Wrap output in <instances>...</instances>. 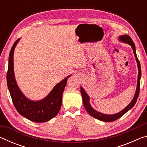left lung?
I'll use <instances>...</instances> for the list:
<instances>
[{
	"instance_id": "left-lung-1",
	"label": "left lung",
	"mask_w": 147,
	"mask_h": 147,
	"mask_svg": "<svg viewBox=\"0 0 147 147\" xmlns=\"http://www.w3.org/2000/svg\"><path fill=\"white\" fill-rule=\"evenodd\" d=\"M118 39L120 41L123 42V43L128 44L129 45L131 46V49L133 50L134 56H135L136 60L137 62V65H138V82H137L136 91L135 94H134V98L131 101V102L125 108H124L123 110L119 111V112L117 113L108 115V114H104V113L99 112V111L95 110L94 108H92V106L90 104V102H89L90 98H89V95L87 94L86 91L84 90V89L82 88V87H80L81 94H82V96L83 103L87 111H88L89 115H91L92 117H94L95 119H97L98 120L102 121L111 122V121H115L119 118H120L121 117L123 116L124 114L127 112L128 110H130V109L132 108L135 105V104L136 103L137 100H138V98L139 94V90H140V80H141V69L140 63H139V59L138 58V57H137L135 44H134L132 39H131L130 37L126 34L120 36L119 37Z\"/></svg>"
}]
</instances>
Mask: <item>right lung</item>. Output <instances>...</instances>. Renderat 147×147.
Wrapping results in <instances>:
<instances>
[{
    "label": "right lung",
    "mask_w": 147,
    "mask_h": 147,
    "mask_svg": "<svg viewBox=\"0 0 147 147\" xmlns=\"http://www.w3.org/2000/svg\"><path fill=\"white\" fill-rule=\"evenodd\" d=\"M20 39L15 42L9 53L7 85L15 107L20 115L36 123H45L57 115L61 108L63 94L69 75L54 87L48 95L39 100H32L23 93L17 85L14 74V50Z\"/></svg>",
    "instance_id": "1"
}]
</instances>
